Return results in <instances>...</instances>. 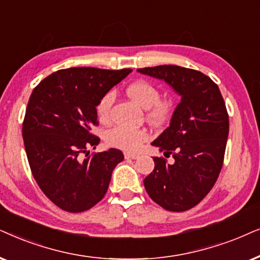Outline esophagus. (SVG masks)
<instances>
[{
  "label": "esophagus",
  "mask_w": 260,
  "mask_h": 260,
  "mask_svg": "<svg viewBox=\"0 0 260 260\" xmlns=\"http://www.w3.org/2000/svg\"><path fill=\"white\" fill-rule=\"evenodd\" d=\"M124 158L126 159H137L139 158L138 153H131V152H124Z\"/></svg>",
  "instance_id": "esophagus-1"
}]
</instances>
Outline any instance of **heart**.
Segmentation results:
<instances>
[{"label":"heart","instance_id":"heart-1","mask_svg":"<svg viewBox=\"0 0 260 260\" xmlns=\"http://www.w3.org/2000/svg\"><path fill=\"white\" fill-rule=\"evenodd\" d=\"M126 91L134 102L144 108H147V119L155 124L164 123L174 110V101L169 98L160 99V92L157 86L145 79L131 83L127 86ZM114 101H115L114 91H107L100 99L96 110L102 121L109 119ZM147 139L148 133L143 128L116 126L109 129L106 134L107 144L126 151L138 150Z\"/></svg>","mask_w":260,"mask_h":260}]
</instances>
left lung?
Returning <instances> with one entry per match:
<instances>
[{
  "instance_id": "obj_1",
  "label": "left lung",
  "mask_w": 260,
  "mask_h": 260,
  "mask_svg": "<svg viewBox=\"0 0 260 260\" xmlns=\"http://www.w3.org/2000/svg\"><path fill=\"white\" fill-rule=\"evenodd\" d=\"M138 71L164 79L182 96L170 126L152 143L175 160L153 157L144 185L161 208L185 212L208 195L222 169L230 132L226 105L216 83L197 70L159 65Z\"/></svg>"
}]
</instances>
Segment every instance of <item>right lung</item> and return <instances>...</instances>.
Instances as JSON below:
<instances>
[{
  "label": "right lung",
  "instance_id": "add662e5",
  "mask_svg": "<svg viewBox=\"0 0 260 260\" xmlns=\"http://www.w3.org/2000/svg\"><path fill=\"white\" fill-rule=\"evenodd\" d=\"M131 71L63 69L33 89L22 123L27 159L41 191L65 212L82 213L98 205L114 168L123 160L116 148L89 155L88 147L100 143L91 133L99 124L100 99Z\"/></svg>",
  "mask_w": 260,
  "mask_h": 260
}]
</instances>
